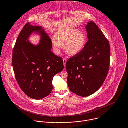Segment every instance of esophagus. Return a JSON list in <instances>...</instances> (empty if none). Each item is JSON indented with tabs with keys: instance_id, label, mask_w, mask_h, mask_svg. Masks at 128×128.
<instances>
[{
	"instance_id": "34e87169",
	"label": "esophagus",
	"mask_w": 128,
	"mask_h": 128,
	"mask_svg": "<svg viewBox=\"0 0 128 128\" xmlns=\"http://www.w3.org/2000/svg\"><path fill=\"white\" fill-rule=\"evenodd\" d=\"M66 61H67L66 59L65 58H63V64H64V66H65V64H66Z\"/></svg>"
}]
</instances>
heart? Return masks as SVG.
<instances>
[{"mask_svg":"<svg viewBox=\"0 0 128 128\" xmlns=\"http://www.w3.org/2000/svg\"><path fill=\"white\" fill-rule=\"evenodd\" d=\"M85 43L84 33L74 28H66L58 31L53 40L54 49L59 53L61 45H64L65 51L70 55H75L83 48Z\"/></svg>","mask_w":128,"mask_h":128,"instance_id":"1","label":"heart"}]
</instances>
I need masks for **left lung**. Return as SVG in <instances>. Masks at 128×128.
<instances>
[{"instance_id": "left-lung-1", "label": "left lung", "mask_w": 128, "mask_h": 128, "mask_svg": "<svg viewBox=\"0 0 128 128\" xmlns=\"http://www.w3.org/2000/svg\"><path fill=\"white\" fill-rule=\"evenodd\" d=\"M88 40L66 64L67 84L75 94L86 97L96 92L103 84L110 66L108 40L93 21L86 26Z\"/></svg>"}]
</instances>
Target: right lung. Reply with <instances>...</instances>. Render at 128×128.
<instances>
[{"instance_id":"right-lung-1","label":"right lung","mask_w":128,"mask_h":128,"mask_svg":"<svg viewBox=\"0 0 128 128\" xmlns=\"http://www.w3.org/2000/svg\"><path fill=\"white\" fill-rule=\"evenodd\" d=\"M33 31L42 35L37 46L26 40ZM52 46L51 38L42 27L32 26L30 22L25 24L16 39L12 67L20 88L31 98L39 100L49 95L53 89L54 76L64 68L62 58L51 51Z\"/></svg>"}]
</instances>
